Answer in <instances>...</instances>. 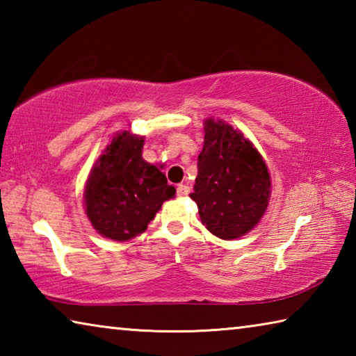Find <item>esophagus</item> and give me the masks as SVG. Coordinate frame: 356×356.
Listing matches in <instances>:
<instances>
[{"mask_svg": "<svg viewBox=\"0 0 356 356\" xmlns=\"http://www.w3.org/2000/svg\"><path fill=\"white\" fill-rule=\"evenodd\" d=\"M190 193V186L185 184H179L177 185V196H186Z\"/></svg>", "mask_w": 356, "mask_h": 356, "instance_id": "34e87169", "label": "esophagus"}]
</instances>
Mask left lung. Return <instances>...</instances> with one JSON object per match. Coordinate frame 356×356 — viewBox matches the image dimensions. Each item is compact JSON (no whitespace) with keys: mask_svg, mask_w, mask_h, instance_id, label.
<instances>
[{"mask_svg":"<svg viewBox=\"0 0 356 356\" xmlns=\"http://www.w3.org/2000/svg\"><path fill=\"white\" fill-rule=\"evenodd\" d=\"M270 174L242 131L221 119L204 122V146L190 197L213 236L232 240L261 221L270 201Z\"/></svg>","mask_w":356,"mask_h":356,"instance_id":"left-lung-1","label":"left lung"}]
</instances>
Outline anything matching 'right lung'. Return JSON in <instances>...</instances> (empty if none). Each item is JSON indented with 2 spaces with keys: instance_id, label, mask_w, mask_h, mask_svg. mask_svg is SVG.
I'll return each mask as SVG.
<instances>
[{
  "instance_id": "1",
  "label": "right lung",
  "mask_w": 356,
  "mask_h": 356,
  "mask_svg": "<svg viewBox=\"0 0 356 356\" xmlns=\"http://www.w3.org/2000/svg\"><path fill=\"white\" fill-rule=\"evenodd\" d=\"M144 138L118 134L89 174L84 206L100 236L127 242L144 232L161 204L176 195L159 168L143 159Z\"/></svg>"
}]
</instances>
